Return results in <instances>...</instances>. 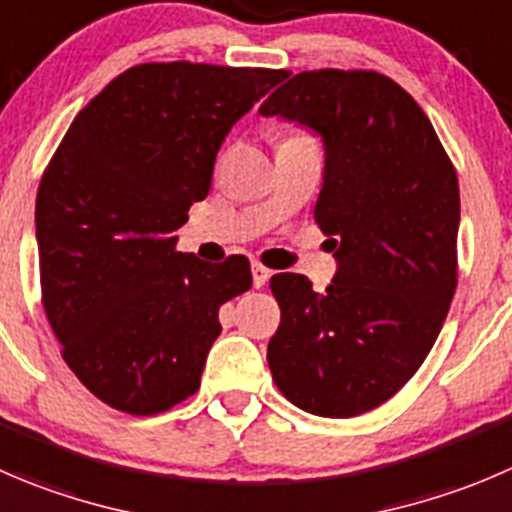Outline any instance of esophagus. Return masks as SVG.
Masks as SVG:
<instances>
[{
  "mask_svg": "<svg viewBox=\"0 0 512 512\" xmlns=\"http://www.w3.org/2000/svg\"><path fill=\"white\" fill-rule=\"evenodd\" d=\"M270 275L272 272L267 270L265 265H260V262H252V285L262 287L267 280H270Z\"/></svg>",
  "mask_w": 512,
  "mask_h": 512,
  "instance_id": "1",
  "label": "esophagus"
}]
</instances>
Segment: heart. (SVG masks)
Returning <instances> with one entry per match:
<instances>
[{
  "instance_id": "b5f03b06",
  "label": "heart",
  "mask_w": 512,
  "mask_h": 512,
  "mask_svg": "<svg viewBox=\"0 0 512 512\" xmlns=\"http://www.w3.org/2000/svg\"><path fill=\"white\" fill-rule=\"evenodd\" d=\"M290 137H302V135H290ZM290 137H287V140H290Z\"/></svg>"
}]
</instances>
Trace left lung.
<instances>
[{"label": "left lung", "instance_id": "left-lung-1", "mask_svg": "<svg viewBox=\"0 0 512 512\" xmlns=\"http://www.w3.org/2000/svg\"><path fill=\"white\" fill-rule=\"evenodd\" d=\"M260 114L310 127L325 145L315 222L337 275L270 280L280 327L267 362L280 393L320 418L393 398L438 340L458 285V175L420 104L367 69L300 72Z\"/></svg>", "mask_w": 512, "mask_h": 512}]
</instances>
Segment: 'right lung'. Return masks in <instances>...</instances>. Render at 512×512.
Masks as SVG:
<instances>
[{
  "label": "right lung",
  "instance_id": "1",
  "mask_svg": "<svg viewBox=\"0 0 512 512\" xmlns=\"http://www.w3.org/2000/svg\"><path fill=\"white\" fill-rule=\"evenodd\" d=\"M285 69L152 62L69 124L37 192L42 305L62 357L109 408L157 415L200 388L220 307L250 290L245 255L177 252L232 124Z\"/></svg>",
  "mask_w": 512,
  "mask_h": 512
}]
</instances>
